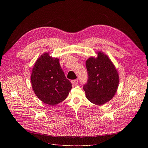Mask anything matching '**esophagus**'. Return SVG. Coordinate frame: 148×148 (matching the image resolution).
<instances>
[{"instance_id":"obj_1","label":"esophagus","mask_w":148,"mask_h":148,"mask_svg":"<svg viewBox=\"0 0 148 148\" xmlns=\"http://www.w3.org/2000/svg\"><path fill=\"white\" fill-rule=\"evenodd\" d=\"M71 82L72 83L73 86H76L77 84H78V80L77 79H73V80H71Z\"/></svg>"}]
</instances>
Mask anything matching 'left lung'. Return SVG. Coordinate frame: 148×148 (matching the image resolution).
<instances>
[{
    "label": "left lung",
    "mask_w": 148,
    "mask_h": 148,
    "mask_svg": "<svg viewBox=\"0 0 148 148\" xmlns=\"http://www.w3.org/2000/svg\"><path fill=\"white\" fill-rule=\"evenodd\" d=\"M97 54V57H90L86 61L88 79L83 88L91 102L102 105L115 95L119 77L108 56L102 51H98Z\"/></svg>",
    "instance_id": "1"
}]
</instances>
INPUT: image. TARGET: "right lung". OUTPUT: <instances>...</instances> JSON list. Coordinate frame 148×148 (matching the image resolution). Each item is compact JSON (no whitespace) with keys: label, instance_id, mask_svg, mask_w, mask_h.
I'll list each match as a JSON object with an SVG mask.
<instances>
[{"label":"right lung","instance_id":"1","mask_svg":"<svg viewBox=\"0 0 148 148\" xmlns=\"http://www.w3.org/2000/svg\"><path fill=\"white\" fill-rule=\"evenodd\" d=\"M30 78L36 95L51 106L66 99L72 88L61 68L59 59L52 57L49 53L37 58Z\"/></svg>","mask_w":148,"mask_h":148}]
</instances>
